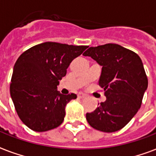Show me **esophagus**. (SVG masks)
<instances>
[{"label": "esophagus", "mask_w": 156, "mask_h": 156, "mask_svg": "<svg viewBox=\"0 0 156 156\" xmlns=\"http://www.w3.org/2000/svg\"><path fill=\"white\" fill-rule=\"evenodd\" d=\"M78 96L79 98H81V99H84V98L87 97V95H85V94H83V93H79L78 95Z\"/></svg>", "instance_id": "34e87169"}]
</instances>
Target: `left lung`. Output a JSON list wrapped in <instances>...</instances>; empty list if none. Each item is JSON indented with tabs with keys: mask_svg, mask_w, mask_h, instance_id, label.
Masks as SVG:
<instances>
[{
	"mask_svg": "<svg viewBox=\"0 0 156 156\" xmlns=\"http://www.w3.org/2000/svg\"><path fill=\"white\" fill-rule=\"evenodd\" d=\"M83 55L102 66L99 85L106 96L95 111L87 113V121L102 132L120 130L138 112L147 88L142 60L134 52L116 44L90 47Z\"/></svg>",
	"mask_w": 156,
	"mask_h": 156,
	"instance_id": "8db88e82",
	"label": "left lung"
}]
</instances>
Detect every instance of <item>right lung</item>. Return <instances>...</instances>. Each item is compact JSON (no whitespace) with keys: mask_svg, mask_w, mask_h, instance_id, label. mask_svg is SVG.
<instances>
[{"mask_svg":"<svg viewBox=\"0 0 156 156\" xmlns=\"http://www.w3.org/2000/svg\"><path fill=\"white\" fill-rule=\"evenodd\" d=\"M87 48L45 42L21 54L13 67L9 90L16 112L28 128L44 132L63 122L66 104L77 95H62L57 85L69 64Z\"/></svg>","mask_w":156,"mask_h":156,"instance_id":"1","label":"right lung"}]
</instances>
